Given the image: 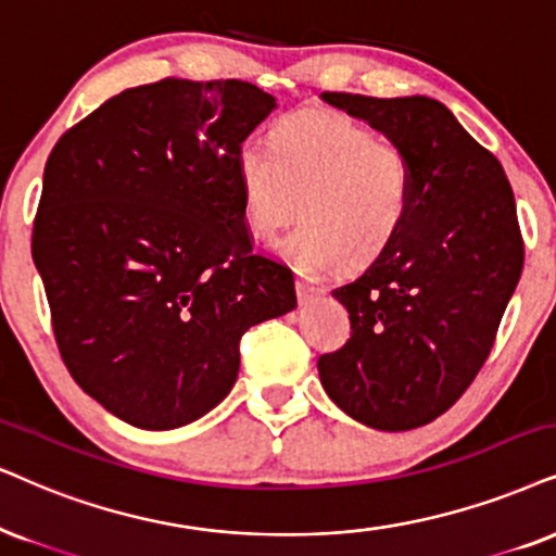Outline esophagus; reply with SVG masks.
Returning a JSON list of instances; mask_svg holds the SVG:
<instances>
[{
    "mask_svg": "<svg viewBox=\"0 0 556 556\" xmlns=\"http://www.w3.org/2000/svg\"><path fill=\"white\" fill-rule=\"evenodd\" d=\"M294 290H298L300 305H311V302L320 298V287L305 282V279H298V282H294Z\"/></svg>",
    "mask_w": 556,
    "mask_h": 556,
    "instance_id": "1",
    "label": "esophagus"
}]
</instances>
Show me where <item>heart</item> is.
<instances>
[{"label":"heart","mask_w":556,"mask_h":556,"mask_svg":"<svg viewBox=\"0 0 556 556\" xmlns=\"http://www.w3.org/2000/svg\"><path fill=\"white\" fill-rule=\"evenodd\" d=\"M236 172L245 226L258 241H274L298 210L302 226L282 251L302 274L375 264L416 202L407 153L339 112H300L274 125L269 143L243 140Z\"/></svg>","instance_id":"obj_1"}]
</instances>
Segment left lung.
<instances>
[{
    "mask_svg": "<svg viewBox=\"0 0 556 556\" xmlns=\"http://www.w3.org/2000/svg\"><path fill=\"white\" fill-rule=\"evenodd\" d=\"M320 97L416 168V202L395 245L333 290L351 339L320 356V384L359 424L410 431L446 413L493 349L523 269L516 200L501 161L431 97Z\"/></svg>",
    "mask_w": 556,
    "mask_h": 556,
    "instance_id": "1",
    "label": "left lung"
}]
</instances>
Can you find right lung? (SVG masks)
<instances>
[{
  "label": "right lung",
  "instance_id": "obj_1",
  "mask_svg": "<svg viewBox=\"0 0 556 556\" xmlns=\"http://www.w3.org/2000/svg\"><path fill=\"white\" fill-rule=\"evenodd\" d=\"M277 108L238 79L121 91L66 130L43 172L33 262L76 384L146 431L202 418L236 384L241 336L298 307L256 254L236 151Z\"/></svg>",
  "mask_w": 556,
  "mask_h": 556
}]
</instances>
